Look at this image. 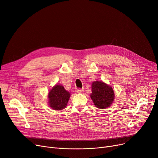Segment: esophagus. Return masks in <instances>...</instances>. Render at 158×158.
I'll use <instances>...</instances> for the list:
<instances>
[{"mask_svg": "<svg viewBox=\"0 0 158 158\" xmlns=\"http://www.w3.org/2000/svg\"><path fill=\"white\" fill-rule=\"evenodd\" d=\"M77 92L78 94H82L84 92V89H81V88H79L77 89Z\"/></svg>", "mask_w": 158, "mask_h": 158, "instance_id": "esophagus-1", "label": "esophagus"}]
</instances>
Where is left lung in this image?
Returning a JSON list of instances; mask_svg holds the SVG:
<instances>
[{
    "label": "left lung",
    "mask_w": 158,
    "mask_h": 158,
    "mask_svg": "<svg viewBox=\"0 0 158 158\" xmlns=\"http://www.w3.org/2000/svg\"><path fill=\"white\" fill-rule=\"evenodd\" d=\"M92 93L91 98L95 106L100 109H105L109 107L114 100L113 88L102 81H95L92 83Z\"/></svg>",
    "instance_id": "obj_1"
}]
</instances>
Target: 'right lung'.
Listing matches in <instances>:
<instances>
[{"instance_id": "add662e5", "label": "right lung", "mask_w": 158, "mask_h": 158, "mask_svg": "<svg viewBox=\"0 0 158 158\" xmlns=\"http://www.w3.org/2000/svg\"><path fill=\"white\" fill-rule=\"evenodd\" d=\"M70 94L61 85H56L48 94L49 105L52 109L61 110L67 105Z\"/></svg>"}]
</instances>
